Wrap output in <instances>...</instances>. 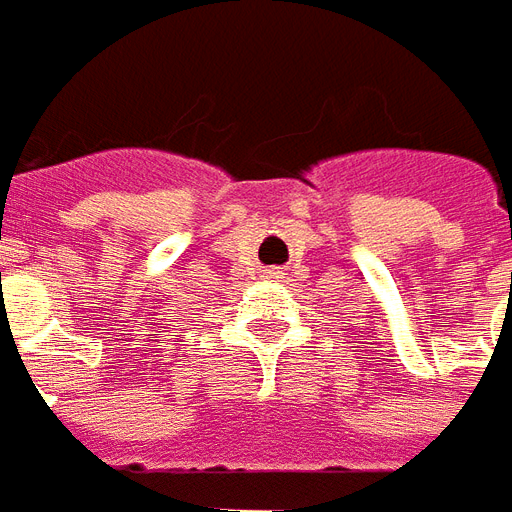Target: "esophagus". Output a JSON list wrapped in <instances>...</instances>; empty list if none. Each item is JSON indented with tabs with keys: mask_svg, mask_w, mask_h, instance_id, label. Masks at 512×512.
<instances>
[{
	"mask_svg": "<svg viewBox=\"0 0 512 512\" xmlns=\"http://www.w3.org/2000/svg\"><path fill=\"white\" fill-rule=\"evenodd\" d=\"M286 272L280 270V267H272V270H267V278H283Z\"/></svg>",
	"mask_w": 512,
	"mask_h": 512,
	"instance_id": "1",
	"label": "esophagus"
}]
</instances>
